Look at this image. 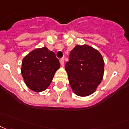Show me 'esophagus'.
I'll use <instances>...</instances> for the list:
<instances>
[{
	"label": "esophagus",
	"instance_id": "34e87169",
	"mask_svg": "<svg viewBox=\"0 0 129 129\" xmlns=\"http://www.w3.org/2000/svg\"><path fill=\"white\" fill-rule=\"evenodd\" d=\"M59 62H60V64L62 66H64V58H61L59 59Z\"/></svg>",
	"mask_w": 129,
	"mask_h": 129
}]
</instances>
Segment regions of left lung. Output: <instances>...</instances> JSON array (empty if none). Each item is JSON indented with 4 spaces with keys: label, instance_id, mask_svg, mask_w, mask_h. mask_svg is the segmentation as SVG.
<instances>
[{
    "label": "left lung",
    "instance_id": "8db88e82",
    "mask_svg": "<svg viewBox=\"0 0 129 129\" xmlns=\"http://www.w3.org/2000/svg\"><path fill=\"white\" fill-rule=\"evenodd\" d=\"M70 87L75 94H92L103 79L104 61L97 50L87 45H76L65 64Z\"/></svg>",
    "mask_w": 129,
    "mask_h": 129
}]
</instances>
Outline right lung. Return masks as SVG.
Here are the masks:
<instances>
[{
	"label": "right lung",
	"mask_w": 129,
	"mask_h": 129,
	"mask_svg": "<svg viewBox=\"0 0 129 129\" xmlns=\"http://www.w3.org/2000/svg\"><path fill=\"white\" fill-rule=\"evenodd\" d=\"M60 67L54 52L46 47L37 48L22 59L21 74L26 86L35 92L46 89Z\"/></svg>",
	"instance_id": "obj_1"
}]
</instances>
